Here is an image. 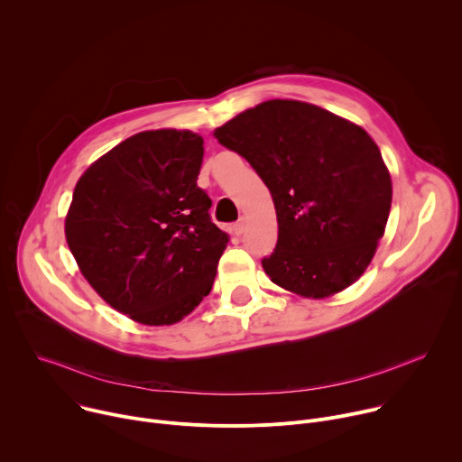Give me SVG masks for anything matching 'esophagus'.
I'll list each match as a JSON object with an SVG mask.
<instances>
[{
    "label": "esophagus",
    "instance_id": "1",
    "mask_svg": "<svg viewBox=\"0 0 462 462\" xmlns=\"http://www.w3.org/2000/svg\"><path fill=\"white\" fill-rule=\"evenodd\" d=\"M245 228H246V219H245V217H239V221L234 225V232H236L237 236H241V234L245 232Z\"/></svg>",
    "mask_w": 462,
    "mask_h": 462
}]
</instances>
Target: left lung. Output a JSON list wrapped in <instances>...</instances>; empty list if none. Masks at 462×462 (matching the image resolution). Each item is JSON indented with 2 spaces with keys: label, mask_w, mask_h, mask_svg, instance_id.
Here are the masks:
<instances>
[{
  "label": "left lung",
  "mask_w": 462,
  "mask_h": 462,
  "mask_svg": "<svg viewBox=\"0 0 462 462\" xmlns=\"http://www.w3.org/2000/svg\"><path fill=\"white\" fill-rule=\"evenodd\" d=\"M271 189L278 243L261 259L269 278L305 298L353 285L376 252L391 177L365 131L318 106L269 100L214 131Z\"/></svg>",
  "instance_id": "left-lung-1"
}]
</instances>
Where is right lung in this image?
<instances>
[{
  "label": "right lung",
  "instance_id": "right-lung-1",
  "mask_svg": "<svg viewBox=\"0 0 462 462\" xmlns=\"http://www.w3.org/2000/svg\"><path fill=\"white\" fill-rule=\"evenodd\" d=\"M203 137L155 129L125 139L79 179L65 237L89 285L144 325L180 321L210 294L230 241L197 186Z\"/></svg>",
  "mask_w": 462,
  "mask_h": 462
}]
</instances>
